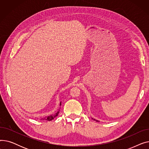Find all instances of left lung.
I'll return each mask as SVG.
<instances>
[{
  "label": "left lung",
  "mask_w": 149,
  "mask_h": 149,
  "mask_svg": "<svg viewBox=\"0 0 149 149\" xmlns=\"http://www.w3.org/2000/svg\"><path fill=\"white\" fill-rule=\"evenodd\" d=\"M93 120H95V121H98V120H95V119H93Z\"/></svg>",
  "instance_id": "1"
}]
</instances>
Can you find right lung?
<instances>
[{"mask_svg":"<svg viewBox=\"0 0 149 149\" xmlns=\"http://www.w3.org/2000/svg\"><path fill=\"white\" fill-rule=\"evenodd\" d=\"M61 102H60V106H61ZM59 112H60V111H58L57 112H56V113H55L54 114H52V115H50V116H46V117H45V118H43L42 120H46V121H51V120H52L54 118H56V117L57 116H58Z\"/></svg>","mask_w":149,"mask_h":149,"instance_id":"add662e5","label":"right lung"}]
</instances>
